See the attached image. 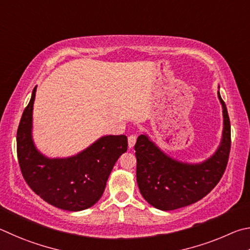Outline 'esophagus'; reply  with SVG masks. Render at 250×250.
Instances as JSON below:
<instances>
[{
	"mask_svg": "<svg viewBox=\"0 0 250 250\" xmlns=\"http://www.w3.org/2000/svg\"><path fill=\"white\" fill-rule=\"evenodd\" d=\"M136 141H137L136 135H129V136H128V146H129V148L134 147Z\"/></svg>",
	"mask_w": 250,
	"mask_h": 250,
	"instance_id": "1",
	"label": "esophagus"
}]
</instances>
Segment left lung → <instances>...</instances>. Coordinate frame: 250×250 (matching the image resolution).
<instances>
[{"label":"left lung","instance_id":"8db88e82","mask_svg":"<svg viewBox=\"0 0 250 250\" xmlns=\"http://www.w3.org/2000/svg\"><path fill=\"white\" fill-rule=\"evenodd\" d=\"M222 143L211 158L199 165L183 164L165 155L146 135L135 144L137 185L148 203L161 211H171L193 204L208 194L225 172L230 151V122L225 102Z\"/></svg>","mask_w":250,"mask_h":250}]
</instances>
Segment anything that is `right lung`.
<instances>
[{
    "mask_svg": "<svg viewBox=\"0 0 250 250\" xmlns=\"http://www.w3.org/2000/svg\"><path fill=\"white\" fill-rule=\"evenodd\" d=\"M32 98L17 128V158L28 187L54 207L65 211H82L102 196L116 160L127 150V137L104 136L77 156L49 159L35 148L32 139Z\"/></svg>",
    "mask_w": 250,
    "mask_h": 250,
    "instance_id": "1",
    "label": "right lung"
}]
</instances>
